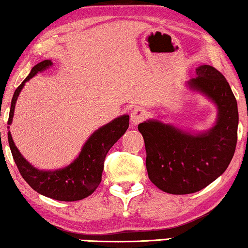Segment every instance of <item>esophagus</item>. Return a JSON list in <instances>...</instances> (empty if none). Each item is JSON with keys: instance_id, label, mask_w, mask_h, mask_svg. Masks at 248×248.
<instances>
[{"instance_id": "34e87169", "label": "esophagus", "mask_w": 248, "mask_h": 248, "mask_svg": "<svg viewBox=\"0 0 248 248\" xmlns=\"http://www.w3.org/2000/svg\"><path fill=\"white\" fill-rule=\"evenodd\" d=\"M145 117H147V111L143 108L137 107L131 113V123L132 125H138L142 121H144Z\"/></svg>"}]
</instances>
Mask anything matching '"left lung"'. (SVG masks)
Segmentation results:
<instances>
[{"label":"left lung","instance_id":"1","mask_svg":"<svg viewBox=\"0 0 248 248\" xmlns=\"http://www.w3.org/2000/svg\"><path fill=\"white\" fill-rule=\"evenodd\" d=\"M186 82L216 105V124L208 131H184L158 120L139 124L147 151L149 179L169 194L201 191L222 175L233 157L237 143L238 108L226 78L211 65L195 70Z\"/></svg>","mask_w":248,"mask_h":248}]
</instances>
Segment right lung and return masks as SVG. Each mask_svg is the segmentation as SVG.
<instances>
[{
  "instance_id": "1",
  "label": "right lung",
  "mask_w": 248,
  "mask_h": 248,
  "mask_svg": "<svg viewBox=\"0 0 248 248\" xmlns=\"http://www.w3.org/2000/svg\"><path fill=\"white\" fill-rule=\"evenodd\" d=\"M52 65L50 60H45L37 64L15 91L8 121L9 145L20 174L30 187L39 194L57 201H79L93 194L99 186L107 152L126 132L130 116L122 115L94 131L83 144L79 155L66 167L56 170H42L33 167L16 147L9 128L12 124L16 103L27 81Z\"/></svg>"
}]
</instances>
